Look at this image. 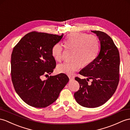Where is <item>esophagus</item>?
<instances>
[{
  "instance_id": "obj_1",
  "label": "esophagus",
  "mask_w": 130,
  "mask_h": 130,
  "mask_svg": "<svg viewBox=\"0 0 130 130\" xmlns=\"http://www.w3.org/2000/svg\"><path fill=\"white\" fill-rule=\"evenodd\" d=\"M69 80L72 81L74 80V77H71V76H69Z\"/></svg>"
}]
</instances>
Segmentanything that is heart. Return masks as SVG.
Returning a JSON list of instances; mask_svg holds the SVG:
<instances>
[{"instance_id": "b5f03b06", "label": "heart", "mask_w": 130, "mask_h": 130, "mask_svg": "<svg viewBox=\"0 0 130 130\" xmlns=\"http://www.w3.org/2000/svg\"><path fill=\"white\" fill-rule=\"evenodd\" d=\"M66 48L73 50L70 61H66L57 66V71L61 73L72 75L82 64L89 65L96 57L99 51V41L96 36L79 32L68 35L64 40ZM54 59L60 61L63 58V48L61 44L56 43L51 50Z\"/></svg>"}]
</instances>
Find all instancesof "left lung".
Segmentation results:
<instances>
[{
	"instance_id": "obj_1",
	"label": "left lung",
	"mask_w": 130,
	"mask_h": 130,
	"mask_svg": "<svg viewBox=\"0 0 130 130\" xmlns=\"http://www.w3.org/2000/svg\"><path fill=\"white\" fill-rule=\"evenodd\" d=\"M99 38L100 50L93 62L87 66L78 77L79 89L74 94L77 102L82 106L94 108L105 104L114 94L119 82L120 55L113 40L108 35L100 31H91ZM92 80L89 84L87 82Z\"/></svg>"
}]
</instances>
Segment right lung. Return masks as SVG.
Wrapping results in <instances>:
<instances>
[{"label": "right lung", "instance_id": "obj_1", "mask_svg": "<svg viewBox=\"0 0 130 130\" xmlns=\"http://www.w3.org/2000/svg\"><path fill=\"white\" fill-rule=\"evenodd\" d=\"M63 36L32 31L27 34L13 48L11 59V80L15 91L28 105L41 108L57 99L69 81L60 73L42 80L53 72L56 62L51 54L53 45Z\"/></svg>", "mask_w": 130, "mask_h": 130}]
</instances>
